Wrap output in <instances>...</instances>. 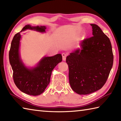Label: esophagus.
I'll use <instances>...</instances> for the list:
<instances>
[{"label":"esophagus","mask_w":121,"mask_h":121,"mask_svg":"<svg viewBox=\"0 0 121 121\" xmlns=\"http://www.w3.org/2000/svg\"><path fill=\"white\" fill-rule=\"evenodd\" d=\"M62 59L63 61H65L66 60V55L65 53H62Z\"/></svg>","instance_id":"obj_1"}]
</instances>
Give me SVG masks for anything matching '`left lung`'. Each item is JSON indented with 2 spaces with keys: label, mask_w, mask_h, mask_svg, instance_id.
Instances as JSON below:
<instances>
[{
  "label": "left lung",
  "mask_w": 121,
  "mask_h": 121,
  "mask_svg": "<svg viewBox=\"0 0 121 121\" xmlns=\"http://www.w3.org/2000/svg\"><path fill=\"white\" fill-rule=\"evenodd\" d=\"M92 36L84 39L78 49L67 56L69 83L79 95L101 89L108 78L113 63L111 42L101 29L91 24Z\"/></svg>",
  "instance_id": "1"
}]
</instances>
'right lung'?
<instances>
[{
	"label": "right lung",
	"instance_id": "add662e5",
	"mask_svg": "<svg viewBox=\"0 0 121 121\" xmlns=\"http://www.w3.org/2000/svg\"><path fill=\"white\" fill-rule=\"evenodd\" d=\"M27 29L45 32L44 26H31L26 25L21 32ZM21 34L17 33L12 40L9 51L10 63L13 70V78L15 85L24 93L32 96H38L45 91L49 84L53 69L62 61L61 54L52 56H45L40 61L35 68L29 69L24 65L20 59L19 54Z\"/></svg>",
	"mask_w": 121,
	"mask_h": 121
}]
</instances>
